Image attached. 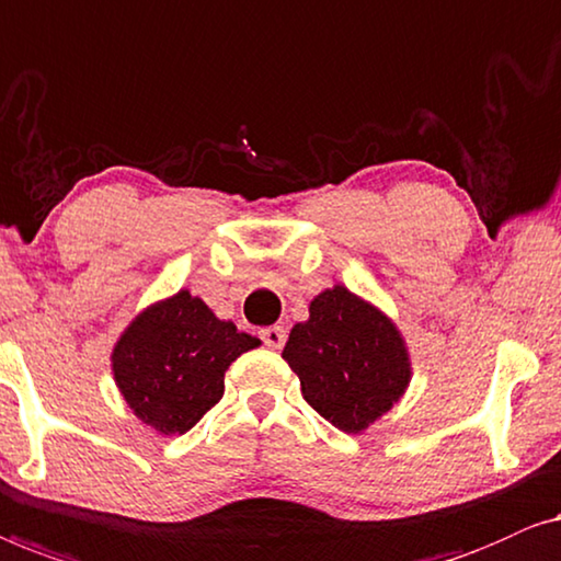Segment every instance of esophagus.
I'll use <instances>...</instances> for the list:
<instances>
[{
	"label": "esophagus",
	"instance_id": "1",
	"mask_svg": "<svg viewBox=\"0 0 561 561\" xmlns=\"http://www.w3.org/2000/svg\"><path fill=\"white\" fill-rule=\"evenodd\" d=\"M259 337H262L264 345H270V348L279 351L284 343H287V330H284L282 325H270L264 330H259Z\"/></svg>",
	"mask_w": 561,
	"mask_h": 561
}]
</instances>
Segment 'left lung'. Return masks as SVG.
Wrapping results in <instances>:
<instances>
[{
    "label": "left lung",
    "mask_w": 561,
    "mask_h": 561,
    "mask_svg": "<svg viewBox=\"0 0 561 561\" xmlns=\"http://www.w3.org/2000/svg\"><path fill=\"white\" fill-rule=\"evenodd\" d=\"M282 356L307 404L343 432L366 430L409 383V356L393 322L341 284L312 299L310 320L291 328Z\"/></svg>",
    "instance_id": "1"
}]
</instances>
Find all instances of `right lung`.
Listing matches in <instances>:
<instances>
[{
  "label": "right lung",
  "instance_id": "add662e5",
  "mask_svg": "<svg viewBox=\"0 0 561 561\" xmlns=\"http://www.w3.org/2000/svg\"><path fill=\"white\" fill-rule=\"evenodd\" d=\"M256 345L183 289L131 322L114 348V378L141 422L185 435L224 397L228 366Z\"/></svg>",
  "mask_w": 561,
  "mask_h": 561
}]
</instances>
